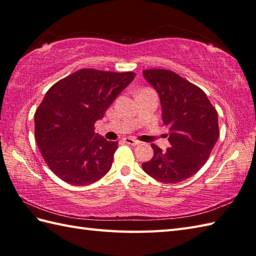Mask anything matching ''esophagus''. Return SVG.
I'll return each mask as SVG.
<instances>
[{
    "instance_id": "34e87169",
    "label": "esophagus",
    "mask_w": 256,
    "mask_h": 256,
    "mask_svg": "<svg viewBox=\"0 0 256 256\" xmlns=\"http://www.w3.org/2000/svg\"><path fill=\"white\" fill-rule=\"evenodd\" d=\"M124 142L126 143V144H128V145H132V146H135V145H138L140 144V142H138V140H134L132 138H124Z\"/></svg>"
}]
</instances>
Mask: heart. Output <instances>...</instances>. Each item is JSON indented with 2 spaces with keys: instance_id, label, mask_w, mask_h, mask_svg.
<instances>
[{
  "instance_id": "heart-1",
  "label": "heart",
  "mask_w": 256,
  "mask_h": 256,
  "mask_svg": "<svg viewBox=\"0 0 256 256\" xmlns=\"http://www.w3.org/2000/svg\"><path fill=\"white\" fill-rule=\"evenodd\" d=\"M144 90H146V89H144Z\"/></svg>"
}]
</instances>
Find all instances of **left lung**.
I'll return each mask as SVG.
<instances>
[{
	"instance_id": "1",
	"label": "left lung",
	"mask_w": 256,
	"mask_h": 256,
	"mask_svg": "<svg viewBox=\"0 0 256 256\" xmlns=\"http://www.w3.org/2000/svg\"><path fill=\"white\" fill-rule=\"evenodd\" d=\"M143 74L160 94L172 146L162 150L152 144L153 158L142 167L158 182H184L206 164L218 140V112L204 90L172 70L146 69Z\"/></svg>"
}]
</instances>
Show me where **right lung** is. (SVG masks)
<instances>
[{
  "mask_svg": "<svg viewBox=\"0 0 256 256\" xmlns=\"http://www.w3.org/2000/svg\"><path fill=\"white\" fill-rule=\"evenodd\" d=\"M135 72L84 68L59 80L35 112V138L47 166L72 186H86L110 170L118 142L94 133V123L131 84Z\"/></svg>",
  "mask_w": 256,
  "mask_h": 256,
  "instance_id": "add662e5",
  "label": "right lung"
}]
</instances>
